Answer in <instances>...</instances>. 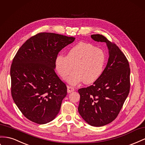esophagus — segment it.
<instances>
[{
  "mask_svg": "<svg viewBox=\"0 0 145 145\" xmlns=\"http://www.w3.org/2000/svg\"><path fill=\"white\" fill-rule=\"evenodd\" d=\"M68 93H71L74 91V88L72 87H71V86H68V89H67Z\"/></svg>",
  "mask_w": 145,
  "mask_h": 145,
  "instance_id": "obj_1",
  "label": "esophagus"
}]
</instances>
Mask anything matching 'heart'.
<instances>
[{
	"label": "heart",
	"mask_w": 145,
	"mask_h": 145,
	"mask_svg": "<svg viewBox=\"0 0 145 145\" xmlns=\"http://www.w3.org/2000/svg\"><path fill=\"white\" fill-rule=\"evenodd\" d=\"M106 57L101 49L95 48L91 44L80 42L70 49L66 56L59 55L56 57V67L62 79H68L71 85L79 84L84 80L89 84L96 81L103 74Z\"/></svg>",
	"instance_id": "b5f03b06"
}]
</instances>
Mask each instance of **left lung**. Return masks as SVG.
Returning a JSON list of instances; mask_svg holds the SVG:
<instances>
[{"mask_svg":"<svg viewBox=\"0 0 145 145\" xmlns=\"http://www.w3.org/2000/svg\"><path fill=\"white\" fill-rule=\"evenodd\" d=\"M93 40L104 42L108 49L106 67L101 77L87 88H80L78 111L93 126H105L115 120L130 91V67L123 52L113 42L100 34L91 35Z\"/></svg>","mask_w":145,"mask_h":145,"instance_id":"obj_1","label":"left lung"}]
</instances>
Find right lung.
I'll list each match as a JSON object with an SVG mask.
<instances>
[{
    "label": "right lung",
    "mask_w": 145,
    "mask_h": 145,
    "mask_svg": "<svg viewBox=\"0 0 145 145\" xmlns=\"http://www.w3.org/2000/svg\"><path fill=\"white\" fill-rule=\"evenodd\" d=\"M75 38L39 33L19 49L10 68L11 93L25 117L39 124L52 121L67 95V87L55 72L58 53Z\"/></svg>",
    "instance_id": "add662e5"
}]
</instances>
